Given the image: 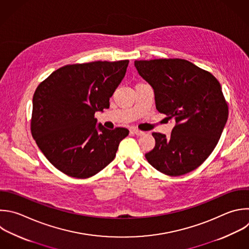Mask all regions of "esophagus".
Returning a JSON list of instances; mask_svg holds the SVG:
<instances>
[{
	"instance_id": "1",
	"label": "esophagus",
	"mask_w": 249,
	"mask_h": 249,
	"mask_svg": "<svg viewBox=\"0 0 249 249\" xmlns=\"http://www.w3.org/2000/svg\"><path fill=\"white\" fill-rule=\"evenodd\" d=\"M132 132H133L135 135H137V136H142V135H144V132H142V131H141V130H138V129H132Z\"/></svg>"
}]
</instances>
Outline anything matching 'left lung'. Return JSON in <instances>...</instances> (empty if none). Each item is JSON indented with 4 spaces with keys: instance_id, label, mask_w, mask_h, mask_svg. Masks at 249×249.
I'll return each instance as SVG.
<instances>
[{
    "instance_id": "1",
    "label": "left lung",
    "mask_w": 249,
    "mask_h": 249,
    "mask_svg": "<svg viewBox=\"0 0 249 249\" xmlns=\"http://www.w3.org/2000/svg\"><path fill=\"white\" fill-rule=\"evenodd\" d=\"M139 74L154 90L156 109L176 125L171 137L152 133L148 163L168 176H181L207 159L228 120V104L219 81L208 71L182 58L136 60Z\"/></svg>"
}]
</instances>
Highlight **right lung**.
I'll use <instances>...</instances> for the list:
<instances>
[{"mask_svg":"<svg viewBox=\"0 0 249 249\" xmlns=\"http://www.w3.org/2000/svg\"><path fill=\"white\" fill-rule=\"evenodd\" d=\"M129 60L64 65L41 82L33 96L31 134L47 159L67 176L90 178L114 159L129 130L97 126L95 113L125 76Z\"/></svg>","mask_w":249,"mask_h":249,"instance_id":"add662e5","label":"right lung"}]
</instances>
